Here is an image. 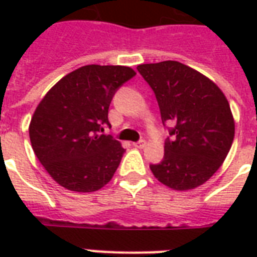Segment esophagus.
I'll list each match as a JSON object with an SVG mask.
<instances>
[{
  "label": "esophagus",
  "mask_w": 257,
  "mask_h": 257,
  "mask_svg": "<svg viewBox=\"0 0 257 257\" xmlns=\"http://www.w3.org/2000/svg\"><path fill=\"white\" fill-rule=\"evenodd\" d=\"M135 147H138V149H145L146 146H147V143H146V140H139V142H136V143H134Z\"/></svg>",
  "instance_id": "34e87169"
}]
</instances>
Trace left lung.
Instances as JSON below:
<instances>
[{
	"mask_svg": "<svg viewBox=\"0 0 257 257\" xmlns=\"http://www.w3.org/2000/svg\"><path fill=\"white\" fill-rule=\"evenodd\" d=\"M138 71L156 95L169 125L164 158L150 165L162 184L179 191L204 184L220 168L234 140V118L219 86L175 60L140 64Z\"/></svg>",
	"mask_w": 257,
	"mask_h": 257,
	"instance_id": "8db88e82",
	"label": "left lung"
}]
</instances>
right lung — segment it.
<instances>
[{"instance_id":"1","label":"right lung","mask_w":257,"mask_h":257,"mask_svg":"<svg viewBox=\"0 0 257 257\" xmlns=\"http://www.w3.org/2000/svg\"><path fill=\"white\" fill-rule=\"evenodd\" d=\"M135 75L125 66H84L63 77L40 101L29 128L31 146L62 187L92 193L111 180L125 150L101 132L110 126L112 96Z\"/></svg>"}]
</instances>
